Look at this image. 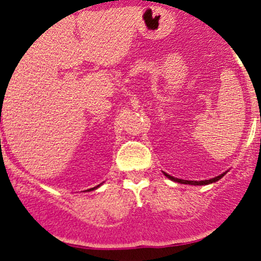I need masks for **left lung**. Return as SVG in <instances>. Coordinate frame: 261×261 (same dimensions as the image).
I'll use <instances>...</instances> for the list:
<instances>
[{"instance_id": "8db88e82", "label": "left lung", "mask_w": 261, "mask_h": 261, "mask_svg": "<svg viewBox=\"0 0 261 261\" xmlns=\"http://www.w3.org/2000/svg\"><path fill=\"white\" fill-rule=\"evenodd\" d=\"M223 175H225V173H223V174H221V175H218V177L212 178V179H210V180H199V181H196V180H183V179H178V178H174V177H172V175H169V174H167V173H165V177H168V178H169V179H172V180H174V181H178V183H181V184H193V186H203V184L213 183V181H217L218 179H221V178H222Z\"/></svg>"}]
</instances>
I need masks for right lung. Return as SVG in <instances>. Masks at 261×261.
Wrapping results in <instances>:
<instances>
[{
  "label": "right lung",
  "mask_w": 261,
  "mask_h": 261,
  "mask_svg": "<svg viewBox=\"0 0 261 261\" xmlns=\"http://www.w3.org/2000/svg\"><path fill=\"white\" fill-rule=\"evenodd\" d=\"M99 186H97V187H94V188H91V189H88V191H93V189H96V188H98Z\"/></svg>",
  "instance_id": "obj_1"
}]
</instances>
